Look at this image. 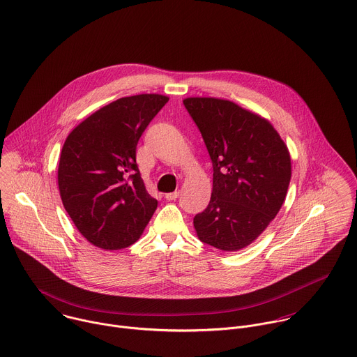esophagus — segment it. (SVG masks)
Here are the masks:
<instances>
[{
	"label": "esophagus",
	"mask_w": 357,
	"mask_h": 357,
	"mask_svg": "<svg viewBox=\"0 0 357 357\" xmlns=\"http://www.w3.org/2000/svg\"><path fill=\"white\" fill-rule=\"evenodd\" d=\"M178 196H179V192H176V190H175V192L167 193V195H165V199H167V200H169V202H172V200H176V197H178Z\"/></svg>",
	"instance_id": "obj_1"
}]
</instances>
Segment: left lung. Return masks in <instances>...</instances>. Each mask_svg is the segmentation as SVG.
I'll use <instances>...</instances> for the list:
<instances>
[{"label": "left lung", "mask_w": 357, "mask_h": 357, "mask_svg": "<svg viewBox=\"0 0 357 357\" xmlns=\"http://www.w3.org/2000/svg\"><path fill=\"white\" fill-rule=\"evenodd\" d=\"M213 161V192L193 225L222 252L253 243L281 210L292 175L291 154L271 122L234 101L186 97Z\"/></svg>", "instance_id": "obj_1"}]
</instances>
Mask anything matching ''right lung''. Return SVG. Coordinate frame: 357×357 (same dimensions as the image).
<instances>
[{"label": "right lung", "mask_w": 357, "mask_h": 357, "mask_svg": "<svg viewBox=\"0 0 357 357\" xmlns=\"http://www.w3.org/2000/svg\"><path fill=\"white\" fill-rule=\"evenodd\" d=\"M168 100L155 93L118 98L65 139L58 164L61 200L77 231L96 248L133 245L157 208L136 165V146Z\"/></svg>", "instance_id": "1"}]
</instances>
